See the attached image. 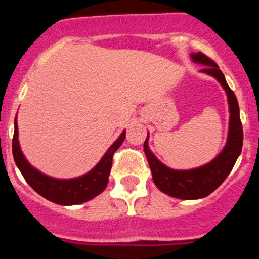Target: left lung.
Instances as JSON below:
<instances>
[{"mask_svg":"<svg viewBox=\"0 0 259 259\" xmlns=\"http://www.w3.org/2000/svg\"><path fill=\"white\" fill-rule=\"evenodd\" d=\"M190 56L194 63L203 65L201 73L213 76L223 86L228 97L230 117H229L228 140L224 148L214 159L208 162L207 164L194 169L179 170V169H171L163 164L148 147L147 134L144 150L148 164H150L154 185L165 195L180 198V200H198V198L207 197L215 189H218L230 174L236 159L239 158L243 140L239 103L234 92L229 88L224 74L219 69L218 65L203 53L192 52Z\"/></svg>","mask_w":259,"mask_h":259,"instance_id":"1","label":"left lung"}]
</instances>
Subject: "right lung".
I'll list each match as a JSON object with an SVG mask.
<instances>
[{"label": "right lung", "instance_id": "1", "mask_svg": "<svg viewBox=\"0 0 259 259\" xmlns=\"http://www.w3.org/2000/svg\"><path fill=\"white\" fill-rule=\"evenodd\" d=\"M124 139H125V130H123L119 138L113 142L100 162L89 173L73 179H57V178L49 177L32 167L20 150L17 118L14 120L12 151H13L14 162L19 168L20 173L24 177L26 183L38 195L61 206H73L92 200L106 189L111 173L113 154L123 144Z\"/></svg>", "mask_w": 259, "mask_h": 259}]
</instances>
